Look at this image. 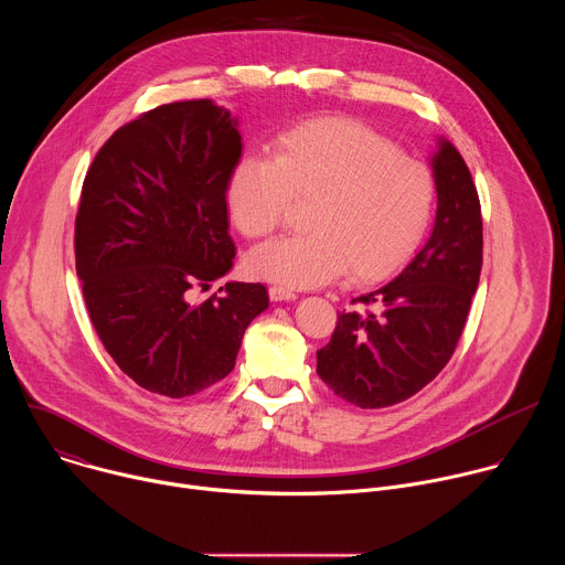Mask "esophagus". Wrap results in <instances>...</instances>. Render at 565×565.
Masks as SVG:
<instances>
[{
  "mask_svg": "<svg viewBox=\"0 0 565 565\" xmlns=\"http://www.w3.org/2000/svg\"><path fill=\"white\" fill-rule=\"evenodd\" d=\"M268 295H270V299H273V301H292V299L297 297L292 288H286V286H277V284L268 288Z\"/></svg>",
  "mask_w": 565,
  "mask_h": 565,
  "instance_id": "obj_1",
  "label": "esophagus"
}]
</instances>
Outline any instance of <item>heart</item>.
<instances>
[{
  "instance_id": "obj_1",
  "label": "heart",
  "mask_w": 565,
  "mask_h": 565,
  "mask_svg": "<svg viewBox=\"0 0 565 565\" xmlns=\"http://www.w3.org/2000/svg\"><path fill=\"white\" fill-rule=\"evenodd\" d=\"M227 210L248 238L273 234L292 201H310L308 232L275 238L248 255V270L288 288L349 275L380 281L418 248L434 205V177L371 127L317 118L281 134L273 158L246 156L227 179Z\"/></svg>"
}]
</instances>
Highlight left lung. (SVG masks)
Returning <instances> with one entry per match:
<instances>
[{
  "label": "left lung",
  "mask_w": 565,
  "mask_h": 565,
  "mask_svg": "<svg viewBox=\"0 0 565 565\" xmlns=\"http://www.w3.org/2000/svg\"><path fill=\"white\" fill-rule=\"evenodd\" d=\"M431 168L438 210L425 248L393 281L353 299L360 308L340 312L317 351L319 377L362 409L397 405L445 369L478 288L482 218L469 168L443 138Z\"/></svg>",
  "instance_id": "1"
}]
</instances>
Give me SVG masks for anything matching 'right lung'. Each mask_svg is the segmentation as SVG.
Returning a JSON list of instances; mask_svg holds the SVG:
<instances>
[{
	"mask_svg": "<svg viewBox=\"0 0 565 565\" xmlns=\"http://www.w3.org/2000/svg\"><path fill=\"white\" fill-rule=\"evenodd\" d=\"M241 134L212 100L160 105L100 147L75 216V270L107 353L138 386L188 397L223 380L250 321L268 308L262 284L227 281V179Z\"/></svg>",
	"mask_w": 565,
	"mask_h": 565,
	"instance_id": "right-lung-1",
	"label": "right lung"
}]
</instances>
